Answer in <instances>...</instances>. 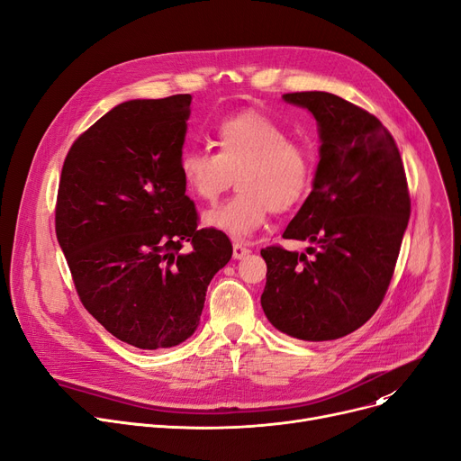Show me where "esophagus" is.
Instances as JSON below:
<instances>
[{"mask_svg":"<svg viewBox=\"0 0 461 461\" xmlns=\"http://www.w3.org/2000/svg\"><path fill=\"white\" fill-rule=\"evenodd\" d=\"M250 254V250L243 243H235L233 245V259H243Z\"/></svg>","mask_w":461,"mask_h":461,"instance_id":"obj_1","label":"esophagus"}]
</instances>
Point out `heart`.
<instances>
[{"mask_svg": "<svg viewBox=\"0 0 461 461\" xmlns=\"http://www.w3.org/2000/svg\"><path fill=\"white\" fill-rule=\"evenodd\" d=\"M214 145L216 151L186 149L179 158L185 185L209 203L237 174L239 190L203 214L205 226L247 239L263 226L271 209H294L308 196L313 181L312 155L267 115L243 112L221 119Z\"/></svg>", "mask_w": 461, "mask_h": 461, "instance_id": "1", "label": "heart"}]
</instances>
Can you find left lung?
<instances>
[{
  "label": "left lung",
  "mask_w": 461,
  "mask_h": 461,
  "mask_svg": "<svg viewBox=\"0 0 461 461\" xmlns=\"http://www.w3.org/2000/svg\"><path fill=\"white\" fill-rule=\"evenodd\" d=\"M282 99L313 115L321 145L312 192L282 235L310 247L261 250V308L287 336L336 340L374 316L391 284L411 214L403 164L381 121L342 96L301 91Z\"/></svg>",
  "instance_id": "1"
}]
</instances>
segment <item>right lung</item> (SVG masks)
<instances>
[{
  "label": "right lung",
  "mask_w": 461,
  "mask_h": 461,
  "mask_svg": "<svg viewBox=\"0 0 461 461\" xmlns=\"http://www.w3.org/2000/svg\"><path fill=\"white\" fill-rule=\"evenodd\" d=\"M190 103L174 95L117 104L72 143L61 169L56 235L80 301L138 349L194 334L207 285L233 252L222 231L198 230L185 196Z\"/></svg>",
  "instance_id": "add662e5"
}]
</instances>
